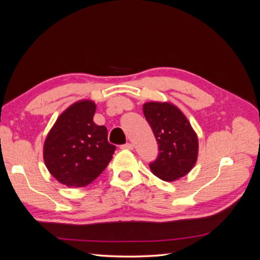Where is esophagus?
<instances>
[{"mask_svg":"<svg viewBox=\"0 0 260 260\" xmlns=\"http://www.w3.org/2000/svg\"><path fill=\"white\" fill-rule=\"evenodd\" d=\"M121 149H129V151H131V149H133V145L131 143H127V144H123L120 146Z\"/></svg>","mask_w":260,"mask_h":260,"instance_id":"1","label":"esophagus"}]
</instances>
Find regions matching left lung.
Listing matches in <instances>:
<instances>
[{"label":"left lung","instance_id":"left-lung-1","mask_svg":"<svg viewBox=\"0 0 260 260\" xmlns=\"http://www.w3.org/2000/svg\"><path fill=\"white\" fill-rule=\"evenodd\" d=\"M143 113L159 149L149 165L153 175L167 182L187 175L198 160L199 138L185 115L170 102H147Z\"/></svg>","mask_w":260,"mask_h":260}]
</instances>
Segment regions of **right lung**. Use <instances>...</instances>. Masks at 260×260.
Returning a JSON list of instances; mask_svg holds the SVG:
<instances>
[{
  "label": "right lung",
  "instance_id": "obj_1",
  "mask_svg": "<svg viewBox=\"0 0 260 260\" xmlns=\"http://www.w3.org/2000/svg\"><path fill=\"white\" fill-rule=\"evenodd\" d=\"M96 105L80 100L62 112L44 141L43 159L50 174L69 187L93 182L113 158L116 146L105 125L94 123Z\"/></svg>",
  "mask_w": 260,
  "mask_h": 260
}]
</instances>
